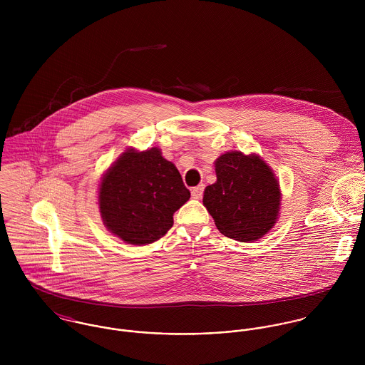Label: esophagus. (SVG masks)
Wrapping results in <instances>:
<instances>
[{
	"label": "esophagus",
	"instance_id": "esophagus-1",
	"mask_svg": "<svg viewBox=\"0 0 365 365\" xmlns=\"http://www.w3.org/2000/svg\"><path fill=\"white\" fill-rule=\"evenodd\" d=\"M204 190H205V185H204V184H201V185H198V187H194V188L191 190V195H192V198H194V200H200V198H202V195H204Z\"/></svg>",
	"mask_w": 365,
	"mask_h": 365
}]
</instances>
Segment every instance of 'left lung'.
I'll use <instances>...</instances> for the list:
<instances>
[{"instance_id": "obj_1", "label": "left lung", "mask_w": 365, "mask_h": 365, "mask_svg": "<svg viewBox=\"0 0 365 365\" xmlns=\"http://www.w3.org/2000/svg\"><path fill=\"white\" fill-rule=\"evenodd\" d=\"M216 182L204 192V205L226 237L253 242L275 223L279 185L271 168L256 155H222L215 163Z\"/></svg>"}]
</instances>
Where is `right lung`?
<instances>
[{"label": "right lung", "mask_w": 365, "mask_h": 365, "mask_svg": "<svg viewBox=\"0 0 365 365\" xmlns=\"http://www.w3.org/2000/svg\"><path fill=\"white\" fill-rule=\"evenodd\" d=\"M191 194L181 174L160 150H126L108 170L100 188L106 227L123 242L143 246L163 237L173 215Z\"/></svg>", "instance_id": "1"}]
</instances>
